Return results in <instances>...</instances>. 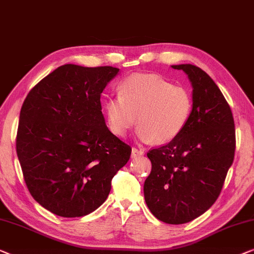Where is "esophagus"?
Wrapping results in <instances>:
<instances>
[{
  "label": "esophagus",
  "instance_id": "1",
  "mask_svg": "<svg viewBox=\"0 0 254 254\" xmlns=\"http://www.w3.org/2000/svg\"><path fill=\"white\" fill-rule=\"evenodd\" d=\"M143 152L141 149H137V148H133L131 149V158H137V157H141L143 156Z\"/></svg>",
  "mask_w": 254,
  "mask_h": 254
}]
</instances>
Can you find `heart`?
<instances>
[{
	"mask_svg": "<svg viewBox=\"0 0 254 254\" xmlns=\"http://www.w3.org/2000/svg\"><path fill=\"white\" fill-rule=\"evenodd\" d=\"M193 110V98L187 87L174 86L158 75L134 74L124 80L119 96L105 104L110 130L125 136L137 123L143 142L167 143L181 134Z\"/></svg>",
	"mask_w": 254,
	"mask_h": 254,
	"instance_id": "obj_1",
	"label": "heart"
}]
</instances>
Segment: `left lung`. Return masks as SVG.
Wrapping results in <instances>:
<instances>
[{
  "label": "left lung",
  "instance_id": "obj_1",
  "mask_svg": "<svg viewBox=\"0 0 254 254\" xmlns=\"http://www.w3.org/2000/svg\"><path fill=\"white\" fill-rule=\"evenodd\" d=\"M172 67L188 74L193 110L181 134L146 153L152 168L144 198L158 220L182 225L218 199L234 161L236 135L230 106L211 76L191 64Z\"/></svg>",
  "mask_w": 254,
  "mask_h": 254
}]
</instances>
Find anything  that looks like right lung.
Returning a JSON list of instances; mask_svg holds the SVG:
<instances>
[{
    "instance_id": "add662e5",
    "label": "right lung",
    "mask_w": 254,
    "mask_h": 254,
    "mask_svg": "<svg viewBox=\"0 0 254 254\" xmlns=\"http://www.w3.org/2000/svg\"><path fill=\"white\" fill-rule=\"evenodd\" d=\"M112 66L65 64L29 90L20 110L16 150L32 197L54 214L78 218L104 203L131 148L113 135L101 94Z\"/></svg>"
}]
</instances>
